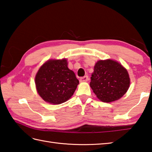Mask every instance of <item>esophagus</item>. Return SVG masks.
Wrapping results in <instances>:
<instances>
[{
    "label": "esophagus",
    "instance_id": "esophagus-1",
    "mask_svg": "<svg viewBox=\"0 0 152 152\" xmlns=\"http://www.w3.org/2000/svg\"><path fill=\"white\" fill-rule=\"evenodd\" d=\"M88 76H84V77H82L81 78H80V82H87L88 80Z\"/></svg>",
    "mask_w": 152,
    "mask_h": 152
}]
</instances>
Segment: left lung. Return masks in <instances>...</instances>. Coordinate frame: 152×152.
<instances>
[{
  "label": "left lung",
  "mask_w": 152,
  "mask_h": 152,
  "mask_svg": "<svg viewBox=\"0 0 152 152\" xmlns=\"http://www.w3.org/2000/svg\"><path fill=\"white\" fill-rule=\"evenodd\" d=\"M129 86L127 70L118 62L108 59L97 61L95 65L90 87L102 102L109 103L120 99Z\"/></svg>",
  "instance_id": "left-lung-1"
}]
</instances>
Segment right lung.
Wrapping results in <instances>:
<instances>
[{"mask_svg": "<svg viewBox=\"0 0 152 152\" xmlns=\"http://www.w3.org/2000/svg\"><path fill=\"white\" fill-rule=\"evenodd\" d=\"M67 65L66 59L49 60L38 70L35 83L39 95L44 101L57 105L72 97L79 80Z\"/></svg>", "mask_w": 152, "mask_h": 152, "instance_id": "add662e5", "label": "right lung"}]
</instances>
